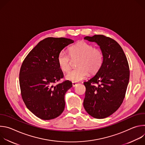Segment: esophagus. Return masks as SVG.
I'll list each match as a JSON object with an SVG mask.
<instances>
[{"label": "esophagus", "mask_w": 145, "mask_h": 145, "mask_svg": "<svg viewBox=\"0 0 145 145\" xmlns=\"http://www.w3.org/2000/svg\"><path fill=\"white\" fill-rule=\"evenodd\" d=\"M77 85V83L76 82H72V86L73 87H75Z\"/></svg>", "instance_id": "esophagus-1"}]
</instances>
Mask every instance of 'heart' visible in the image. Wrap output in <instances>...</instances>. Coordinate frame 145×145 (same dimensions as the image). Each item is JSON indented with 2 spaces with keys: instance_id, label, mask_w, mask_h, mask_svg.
Listing matches in <instances>:
<instances>
[{
  "instance_id": "1",
  "label": "heart",
  "mask_w": 145,
  "mask_h": 145,
  "mask_svg": "<svg viewBox=\"0 0 145 145\" xmlns=\"http://www.w3.org/2000/svg\"><path fill=\"white\" fill-rule=\"evenodd\" d=\"M70 56L64 51H61L57 57L59 69L64 72H68L71 69V58H78L77 63V68L69 72L65 76L66 78L73 82H78L84 80L88 72L96 74L101 68L104 62L103 51L86 41H80L72 45L68 49Z\"/></svg>"
}]
</instances>
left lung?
<instances>
[{"instance_id": "1", "label": "left lung", "mask_w": 145, "mask_h": 145, "mask_svg": "<svg viewBox=\"0 0 145 145\" xmlns=\"http://www.w3.org/2000/svg\"><path fill=\"white\" fill-rule=\"evenodd\" d=\"M84 39L100 46L104 62L96 74L84 82L86 91L83 106L92 117L103 119L114 113L125 99L129 65L122 48L114 39L104 35L87 36Z\"/></svg>"}]
</instances>
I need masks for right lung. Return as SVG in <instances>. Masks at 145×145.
<instances>
[{
	"label": "right lung",
	"mask_w": 145,
	"mask_h": 145,
	"mask_svg": "<svg viewBox=\"0 0 145 145\" xmlns=\"http://www.w3.org/2000/svg\"><path fill=\"white\" fill-rule=\"evenodd\" d=\"M73 42L63 37L46 38L30 52L20 67L19 85L22 99L27 108L41 119H54L64 110V96L72 83L65 80L55 84L64 77L57 57Z\"/></svg>",
	"instance_id": "right-lung-1"
}]
</instances>
